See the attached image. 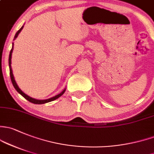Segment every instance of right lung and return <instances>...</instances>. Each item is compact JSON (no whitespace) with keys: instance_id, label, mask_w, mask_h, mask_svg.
<instances>
[{"instance_id":"right-lung-1","label":"right lung","mask_w":154,"mask_h":154,"mask_svg":"<svg viewBox=\"0 0 154 154\" xmlns=\"http://www.w3.org/2000/svg\"><path fill=\"white\" fill-rule=\"evenodd\" d=\"M23 26L21 27V28L18 31H17V32H16L15 35H14V40H15L16 38H17V37L18 36V35L20 34V32H21V30L23 29ZM13 46H14V43H12V49H11L10 51V53H9V74H10V77H11V80H12V85L14 87V88H15V90L17 91V92H18L20 94H21L23 97L24 98L26 99V100H27L28 101L31 102V103H34V104H44V103H48V102H51V101H53V100H57V98H59L60 97L62 96L63 94H64L65 91H66V88L62 92H61L60 94H59L56 95V96L54 97H52L51 98H48V99H46V100H37V99H35V98H32L31 97L28 96L27 94H26L25 93H23V92L22 91L21 89H20V88L18 87V85H17V82H16L15 80H14V75H13V73H12V66H11V64H12V51H13Z\"/></svg>"}]
</instances>
